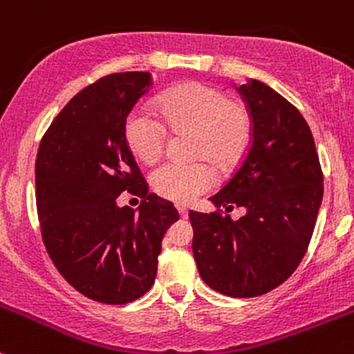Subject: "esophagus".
I'll return each mask as SVG.
<instances>
[{"mask_svg":"<svg viewBox=\"0 0 354 354\" xmlns=\"http://www.w3.org/2000/svg\"><path fill=\"white\" fill-rule=\"evenodd\" d=\"M176 209H178V212H180V216H181V218H187V216H188V209L185 207V205L178 204V205H176Z\"/></svg>","mask_w":354,"mask_h":354,"instance_id":"obj_1","label":"esophagus"}]
</instances>
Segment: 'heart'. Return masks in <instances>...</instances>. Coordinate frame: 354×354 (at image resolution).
<instances>
[{"mask_svg": "<svg viewBox=\"0 0 354 354\" xmlns=\"http://www.w3.org/2000/svg\"><path fill=\"white\" fill-rule=\"evenodd\" d=\"M156 112L160 122L142 112H131L124 121V142L140 162L152 164L162 156L167 131L194 135L192 157L221 171L233 169L249 150V111L214 86L197 81L174 86L157 98ZM150 183L160 197L190 204L211 190L214 173L205 162H166L153 171Z\"/></svg>", "mask_w": 354, "mask_h": 354, "instance_id": "b5f03b06", "label": "heart"}]
</instances>
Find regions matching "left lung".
<instances>
[{"mask_svg": "<svg viewBox=\"0 0 354 354\" xmlns=\"http://www.w3.org/2000/svg\"><path fill=\"white\" fill-rule=\"evenodd\" d=\"M252 119V140L232 180L209 201L248 212L233 222L221 213L190 211L201 279L230 297L277 289L299 266L324 197L313 135L301 112L268 84L239 86Z\"/></svg>", "mask_w": 354, "mask_h": 354, "instance_id": "8db88e82", "label": "left lung"}]
</instances>
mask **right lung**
Wrapping results in <instances>:
<instances>
[{"label": "right lung", "mask_w": 354, "mask_h": 354, "mask_svg": "<svg viewBox=\"0 0 354 354\" xmlns=\"http://www.w3.org/2000/svg\"><path fill=\"white\" fill-rule=\"evenodd\" d=\"M152 84L118 72L79 91L55 118L36 159V205L48 256L82 296L105 304L142 297L157 275L167 228L180 218L149 185L124 142V121ZM128 189L139 212L119 208Z\"/></svg>", "instance_id": "1"}]
</instances>
